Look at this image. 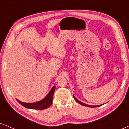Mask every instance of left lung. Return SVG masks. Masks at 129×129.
Masks as SVG:
<instances>
[{
    "mask_svg": "<svg viewBox=\"0 0 129 129\" xmlns=\"http://www.w3.org/2000/svg\"><path fill=\"white\" fill-rule=\"evenodd\" d=\"M73 97H74V98H75V100L76 101L77 103H78L79 104H80L82 105V106H86V107H100V106H102V105H98V106H89V105L85 104H84L83 103H82V102L79 101L77 100V99L75 96H73Z\"/></svg>",
    "mask_w": 129,
    "mask_h": 129,
    "instance_id": "obj_1",
    "label": "left lung"
}]
</instances>
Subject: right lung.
I'll list each match as a JSON object with an SVG mask.
<instances>
[{"instance_id": "right-lung-1", "label": "right lung", "mask_w": 129, "mask_h": 129, "mask_svg": "<svg viewBox=\"0 0 129 129\" xmlns=\"http://www.w3.org/2000/svg\"><path fill=\"white\" fill-rule=\"evenodd\" d=\"M56 87L54 86L48 93V95L46 96L45 98L43 99L42 100L40 101L36 102L34 103H26L21 102L20 101L17 100V101L19 102L20 104L24 106L25 107L28 108V109H38V110H44V109H47L53 103V94H54V91H55Z\"/></svg>"}]
</instances>
